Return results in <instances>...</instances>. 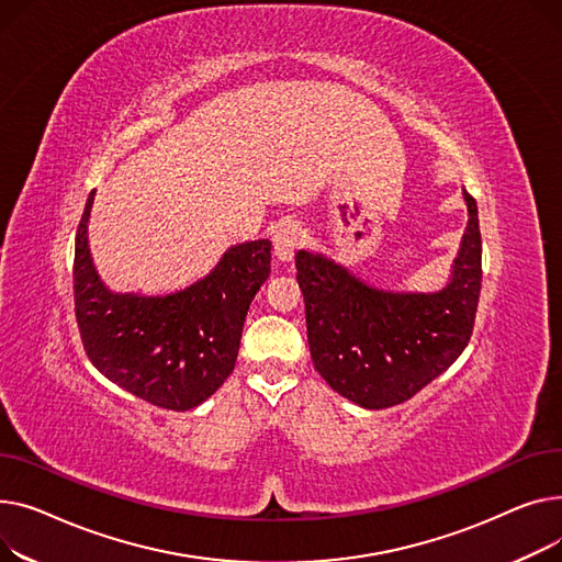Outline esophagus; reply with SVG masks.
<instances>
[{
	"label": "esophagus",
	"instance_id": "1",
	"mask_svg": "<svg viewBox=\"0 0 562 562\" xmlns=\"http://www.w3.org/2000/svg\"><path fill=\"white\" fill-rule=\"evenodd\" d=\"M302 240H304V228L300 222H292V220L281 222L272 236L274 256L283 262H290L294 258V251L300 249Z\"/></svg>",
	"mask_w": 562,
	"mask_h": 562
}]
</instances>
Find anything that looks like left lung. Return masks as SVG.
Segmentation results:
<instances>
[{
  "instance_id": "left-lung-1",
  "label": "left lung",
  "mask_w": 562,
  "mask_h": 562,
  "mask_svg": "<svg viewBox=\"0 0 562 562\" xmlns=\"http://www.w3.org/2000/svg\"><path fill=\"white\" fill-rule=\"evenodd\" d=\"M463 194L470 222L440 292L376 290L322 254L296 251L313 366L349 402L370 411L408 402L468 347L483 270L479 209Z\"/></svg>"
}]
</instances>
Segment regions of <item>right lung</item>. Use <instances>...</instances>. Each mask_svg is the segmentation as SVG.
<instances>
[{"mask_svg":"<svg viewBox=\"0 0 562 562\" xmlns=\"http://www.w3.org/2000/svg\"><path fill=\"white\" fill-rule=\"evenodd\" d=\"M92 200L94 190L75 245V313L90 362L154 406H200L236 368L249 304L270 277L272 243L231 247L206 279L181 292L117 294L97 277L90 258Z\"/></svg>","mask_w":562,"mask_h":562,"instance_id":"1","label":"right lung"}]
</instances>
